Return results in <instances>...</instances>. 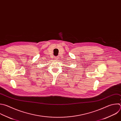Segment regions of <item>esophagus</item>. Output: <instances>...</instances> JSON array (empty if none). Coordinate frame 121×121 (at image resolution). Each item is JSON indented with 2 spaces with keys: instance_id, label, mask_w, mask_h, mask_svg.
Masks as SVG:
<instances>
[{
  "instance_id": "esophagus-1",
  "label": "esophagus",
  "mask_w": 121,
  "mask_h": 121,
  "mask_svg": "<svg viewBox=\"0 0 121 121\" xmlns=\"http://www.w3.org/2000/svg\"><path fill=\"white\" fill-rule=\"evenodd\" d=\"M55 60H57L58 59V57H55Z\"/></svg>"
}]
</instances>
